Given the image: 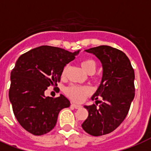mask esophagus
<instances>
[{
  "mask_svg": "<svg viewBox=\"0 0 151 151\" xmlns=\"http://www.w3.org/2000/svg\"><path fill=\"white\" fill-rule=\"evenodd\" d=\"M71 106H73L75 109H79V108L81 107V106L78 105V104H75V103H71Z\"/></svg>",
  "mask_w": 151,
  "mask_h": 151,
  "instance_id": "esophagus-1",
  "label": "esophagus"
}]
</instances>
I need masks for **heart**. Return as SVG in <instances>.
I'll return each instance as SVG.
<instances>
[{"label": "heart", "instance_id": "obj_1", "mask_svg": "<svg viewBox=\"0 0 151 151\" xmlns=\"http://www.w3.org/2000/svg\"><path fill=\"white\" fill-rule=\"evenodd\" d=\"M81 66L88 73H93L96 69V64L91 59H84L81 62ZM68 66L66 65L62 70V77H65L67 72ZM65 93L70 99L74 102H82L90 94V89L86 86L72 85L66 88Z\"/></svg>", "mask_w": 151, "mask_h": 151}]
</instances>
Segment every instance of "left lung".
Instances as JSON below:
<instances>
[{
    "label": "left lung",
    "instance_id": "1",
    "mask_svg": "<svg viewBox=\"0 0 151 151\" xmlns=\"http://www.w3.org/2000/svg\"><path fill=\"white\" fill-rule=\"evenodd\" d=\"M85 51L100 60L103 77L92 97L96 105L85 106L88 116L81 126L92 136H103L115 130L126 117L135 96V73L126 55L117 48L100 45ZM99 97L103 102L98 100ZM98 102L101 104L97 108Z\"/></svg>",
    "mask_w": 151,
    "mask_h": 151
}]
</instances>
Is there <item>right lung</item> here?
<instances>
[{
  "instance_id": "1",
  "label": "right lung",
  "mask_w": 151,
  "mask_h": 151,
  "mask_svg": "<svg viewBox=\"0 0 151 151\" xmlns=\"http://www.w3.org/2000/svg\"><path fill=\"white\" fill-rule=\"evenodd\" d=\"M78 52L43 45L26 52L15 63L11 72L9 99L20 125L34 136L49 132L63 108L70 101L63 95L56 98L45 96L51 85L57 86L62 70L75 59Z\"/></svg>"
}]
</instances>
